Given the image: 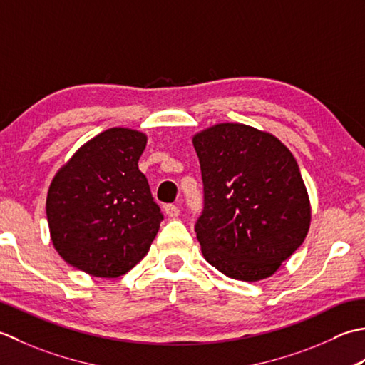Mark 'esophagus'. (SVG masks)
Returning a JSON list of instances; mask_svg holds the SVG:
<instances>
[{"mask_svg":"<svg viewBox=\"0 0 365 365\" xmlns=\"http://www.w3.org/2000/svg\"><path fill=\"white\" fill-rule=\"evenodd\" d=\"M163 211H165V214L168 215L170 219H176L178 215H180V212H181L180 206H176V205H167L165 207H163Z\"/></svg>","mask_w":365,"mask_h":365,"instance_id":"esophagus-1","label":"esophagus"}]
</instances>
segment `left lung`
I'll use <instances>...</instances> for the list:
<instances>
[{"mask_svg":"<svg viewBox=\"0 0 365 365\" xmlns=\"http://www.w3.org/2000/svg\"><path fill=\"white\" fill-rule=\"evenodd\" d=\"M203 214L197 240L227 277L258 282L276 274L306 240L312 207L292 151L266 130L219 123L197 132Z\"/></svg>","mask_w":365,"mask_h":365,"instance_id":"1","label":"left lung"}]
</instances>
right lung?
<instances>
[{"mask_svg": "<svg viewBox=\"0 0 365 365\" xmlns=\"http://www.w3.org/2000/svg\"><path fill=\"white\" fill-rule=\"evenodd\" d=\"M146 133L111 128L88 140L50 182L46 211L53 247L93 277L116 279L143 258L163 219L138 159Z\"/></svg>", "mask_w": 365, "mask_h": 365, "instance_id": "add662e5", "label": "right lung"}]
</instances>
